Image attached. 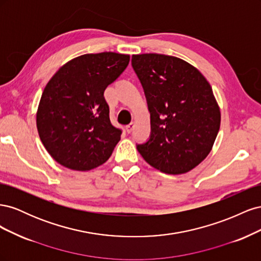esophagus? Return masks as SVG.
<instances>
[{
  "label": "esophagus",
  "mask_w": 261,
  "mask_h": 261,
  "mask_svg": "<svg viewBox=\"0 0 261 261\" xmlns=\"http://www.w3.org/2000/svg\"><path fill=\"white\" fill-rule=\"evenodd\" d=\"M134 128H135V123L132 122L130 124H128L127 126H126V132H127V133L129 134V133H132V132H133V129H134Z\"/></svg>",
  "instance_id": "34e87169"
}]
</instances>
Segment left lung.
Returning <instances> with one entry per match:
<instances>
[{
  "mask_svg": "<svg viewBox=\"0 0 261 261\" xmlns=\"http://www.w3.org/2000/svg\"><path fill=\"white\" fill-rule=\"evenodd\" d=\"M143 86L151 133L137 150L167 174H183L204 160L220 128V109L206 78L189 63L170 55L132 57Z\"/></svg>",
  "mask_w": 261,
  "mask_h": 261,
  "instance_id": "8db88e82",
  "label": "left lung"
}]
</instances>
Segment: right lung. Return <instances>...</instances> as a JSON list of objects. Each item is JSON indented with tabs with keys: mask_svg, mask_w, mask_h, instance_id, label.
<instances>
[{
	"mask_svg": "<svg viewBox=\"0 0 261 261\" xmlns=\"http://www.w3.org/2000/svg\"><path fill=\"white\" fill-rule=\"evenodd\" d=\"M128 63L127 54H84L63 65L46 84L37 128L46 151L63 167L89 171L111 156L122 130L110 121L103 94Z\"/></svg>",
	"mask_w": 261,
	"mask_h": 261,
	"instance_id": "right-lung-1",
	"label": "right lung"
}]
</instances>
